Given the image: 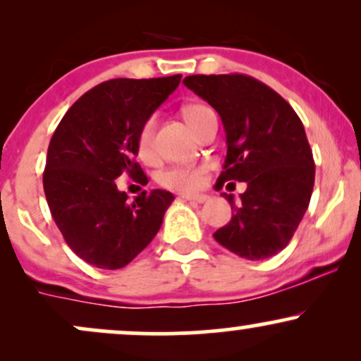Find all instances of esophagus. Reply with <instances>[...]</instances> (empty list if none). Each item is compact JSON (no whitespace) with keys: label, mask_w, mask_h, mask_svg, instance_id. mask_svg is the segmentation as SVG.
I'll return each instance as SVG.
<instances>
[{"label":"esophagus","mask_w":361,"mask_h":361,"mask_svg":"<svg viewBox=\"0 0 361 361\" xmlns=\"http://www.w3.org/2000/svg\"><path fill=\"white\" fill-rule=\"evenodd\" d=\"M181 198H185V200H190V202H195V204H204V202L209 200V197H207V195H190V193H183L181 195Z\"/></svg>","instance_id":"34e87169"}]
</instances>
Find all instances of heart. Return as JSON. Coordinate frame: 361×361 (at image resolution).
<instances>
[{"instance_id":"obj_1","label":"heart","mask_w":361,"mask_h":361,"mask_svg":"<svg viewBox=\"0 0 361 361\" xmlns=\"http://www.w3.org/2000/svg\"><path fill=\"white\" fill-rule=\"evenodd\" d=\"M214 114L210 106L204 105V103H190L181 109V115L186 120L190 128L197 132L200 123L204 122L205 117ZM152 134H154V118H147L139 128L137 134V154L142 161H152L154 159V149H152ZM205 166H173L157 175V183L163 188L176 190V192H192V190L198 188L204 183L205 178Z\"/></svg>"}]
</instances>
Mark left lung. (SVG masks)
Returning <instances> with one entry per match:
<instances>
[{
    "mask_svg": "<svg viewBox=\"0 0 361 361\" xmlns=\"http://www.w3.org/2000/svg\"><path fill=\"white\" fill-rule=\"evenodd\" d=\"M185 86L221 115L227 139L226 181H246L241 202L214 238L246 259H267L287 247L307 210L314 188L312 149L299 115L283 98L246 74H193ZM234 185V183H229Z\"/></svg>",
    "mask_w": 361,
    "mask_h": 361,
    "instance_id": "1",
    "label": "left lung"
}]
</instances>
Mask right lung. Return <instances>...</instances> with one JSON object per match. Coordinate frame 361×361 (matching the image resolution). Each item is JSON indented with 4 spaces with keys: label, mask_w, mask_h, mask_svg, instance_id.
Here are the masks:
<instances>
[{
    "label": "right lung",
    "mask_w": 361,
    "mask_h": 361,
    "mask_svg": "<svg viewBox=\"0 0 361 361\" xmlns=\"http://www.w3.org/2000/svg\"><path fill=\"white\" fill-rule=\"evenodd\" d=\"M180 80L175 74L102 82L66 111L54 132L45 198L66 244L93 267L118 270L130 263L154 239L175 200L166 190H152L128 204L115 180L127 173L147 185L135 161L139 128Z\"/></svg>",
    "instance_id": "obj_1"
}]
</instances>
